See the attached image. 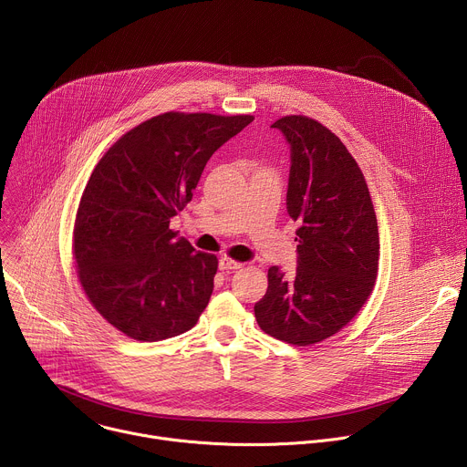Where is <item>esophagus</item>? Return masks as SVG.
<instances>
[{
	"label": "esophagus",
	"mask_w": 467,
	"mask_h": 467,
	"mask_svg": "<svg viewBox=\"0 0 467 467\" xmlns=\"http://www.w3.org/2000/svg\"><path fill=\"white\" fill-rule=\"evenodd\" d=\"M240 268H242V264H240V262H234V260L227 258V256L220 258V270H222L223 274L234 272V270H240Z\"/></svg>",
	"instance_id": "esophagus-1"
}]
</instances>
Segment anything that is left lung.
Listing matches in <instances>:
<instances>
[{"label":"left lung","instance_id":"left-lung-1","mask_svg":"<svg viewBox=\"0 0 467 467\" xmlns=\"http://www.w3.org/2000/svg\"><path fill=\"white\" fill-rule=\"evenodd\" d=\"M274 129L290 146L286 211L296 231L297 270H268L254 305L260 328L294 346L321 342L348 325L369 297L379 268V229L366 179L342 140L306 116Z\"/></svg>","mask_w":467,"mask_h":467}]
</instances>
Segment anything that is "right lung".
Listing matches in <instances>:
<instances>
[{
    "label": "right lung",
    "instance_id": "right-lung-1",
    "mask_svg": "<svg viewBox=\"0 0 467 467\" xmlns=\"http://www.w3.org/2000/svg\"><path fill=\"white\" fill-rule=\"evenodd\" d=\"M253 116L166 112L125 135L94 168L76 216L74 254L94 308L125 337L190 330L213 296L218 258L177 238L170 220L209 159Z\"/></svg>",
    "mask_w": 467,
    "mask_h": 467
}]
</instances>
